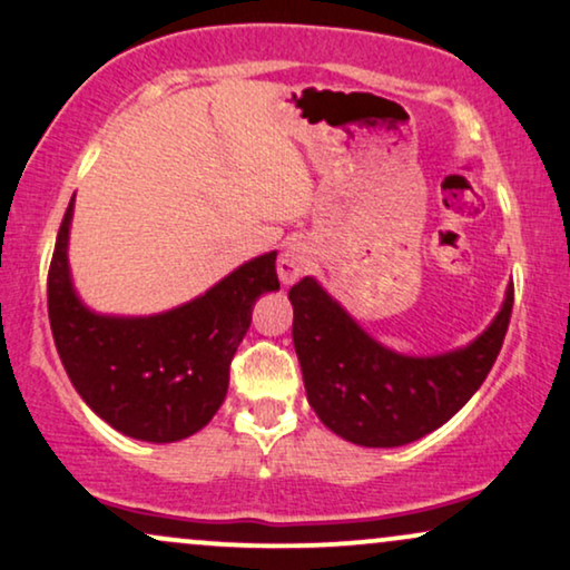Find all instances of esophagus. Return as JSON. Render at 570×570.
I'll list each match as a JSON object with an SVG mask.
<instances>
[{"mask_svg": "<svg viewBox=\"0 0 570 570\" xmlns=\"http://www.w3.org/2000/svg\"><path fill=\"white\" fill-rule=\"evenodd\" d=\"M276 268H278V278L284 281V284H294V281H299L309 268L307 244L305 242L286 244V249L278 255Z\"/></svg>", "mask_w": 570, "mask_h": 570, "instance_id": "esophagus-1", "label": "esophagus"}]
</instances>
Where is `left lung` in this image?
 <instances>
[{
	"instance_id": "8db88e82",
	"label": "left lung",
	"mask_w": 570,
	"mask_h": 570,
	"mask_svg": "<svg viewBox=\"0 0 570 570\" xmlns=\"http://www.w3.org/2000/svg\"><path fill=\"white\" fill-rule=\"evenodd\" d=\"M289 302L307 402L323 426L360 446H402L450 421L484 384L505 342L513 286L473 342L439 355L381 344L313 276L292 286Z\"/></svg>"
}]
</instances>
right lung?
I'll return each mask as SVG.
<instances>
[{
	"label": "right lung",
	"instance_id": "1",
	"mask_svg": "<svg viewBox=\"0 0 570 570\" xmlns=\"http://www.w3.org/2000/svg\"><path fill=\"white\" fill-rule=\"evenodd\" d=\"M73 202L57 234L47 305L76 392L120 434L168 444L213 421L228 365L265 292H278L276 252L252 257L205 294L155 315H105L78 297L68 263Z\"/></svg>",
	"mask_w": 570,
	"mask_h": 570
}]
</instances>
